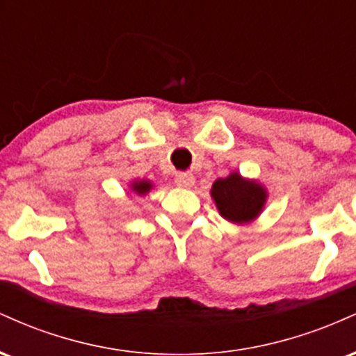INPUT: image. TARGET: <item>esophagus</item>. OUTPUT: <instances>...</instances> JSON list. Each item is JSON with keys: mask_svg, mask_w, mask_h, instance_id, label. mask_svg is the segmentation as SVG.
<instances>
[{"mask_svg": "<svg viewBox=\"0 0 356 356\" xmlns=\"http://www.w3.org/2000/svg\"><path fill=\"white\" fill-rule=\"evenodd\" d=\"M195 182V177L191 172H179L175 174V184L179 187H191Z\"/></svg>", "mask_w": 356, "mask_h": 356, "instance_id": "esophagus-1", "label": "esophagus"}]
</instances>
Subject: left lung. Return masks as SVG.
I'll list each match as a JSON object with an SVG mask.
<instances>
[{"label": "left lung", "instance_id": "left-lung-1", "mask_svg": "<svg viewBox=\"0 0 356 356\" xmlns=\"http://www.w3.org/2000/svg\"><path fill=\"white\" fill-rule=\"evenodd\" d=\"M211 194L220 216L232 222H248L254 219L266 201V191L259 184L244 181L236 172L226 179H218Z\"/></svg>", "mask_w": 356, "mask_h": 356}]
</instances>
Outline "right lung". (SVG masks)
Returning <instances> with one entry per match:
<instances>
[{"instance_id": "right-lung-1", "label": "right lung", "mask_w": 356, "mask_h": 356, "mask_svg": "<svg viewBox=\"0 0 356 356\" xmlns=\"http://www.w3.org/2000/svg\"><path fill=\"white\" fill-rule=\"evenodd\" d=\"M150 187H152V184H150L149 181H140V182H134L132 184V189L140 195H144L145 192H149Z\"/></svg>"}]
</instances>
